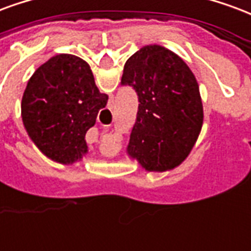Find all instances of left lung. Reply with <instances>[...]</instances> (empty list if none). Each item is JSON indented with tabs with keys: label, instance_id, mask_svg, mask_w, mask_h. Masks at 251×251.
Instances as JSON below:
<instances>
[{
	"label": "left lung",
	"instance_id": "8db88e82",
	"mask_svg": "<svg viewBox=\"0 0 251 251\" xmlns=\"http://www.w3.org/2000/svg\"><path fill=\"white\" fill-rule=\"evenodd\" d=\"M121 85L138 96L127 154L149 172L185 161L201 131L203 107L194 74L172 50L148 45L126 61Z\"/></svg>",
	"mask_w": 251,
	"mask_h": 251
}]
</instances>
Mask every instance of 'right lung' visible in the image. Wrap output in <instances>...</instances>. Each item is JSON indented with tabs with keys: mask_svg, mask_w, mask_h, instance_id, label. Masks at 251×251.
<instances>
[{
	"mask_svg": "<svg viewBox=\"0 0 251 251\" xmlns=\"http://www.w3.org/2000/svg\"><path fill=\"white\" fill-rule=\"evenodd\" d=\"M107 98L96 86L88 62L73 54L54 55L27 82L21 102L22 122L48 158L70 165L88 153L85 135Z\"/></svg>",
	"mask_w": 251,
	"mask_h": 251,
	"instance_id": "1",
	"label": "right lung"
}]
</instances>
